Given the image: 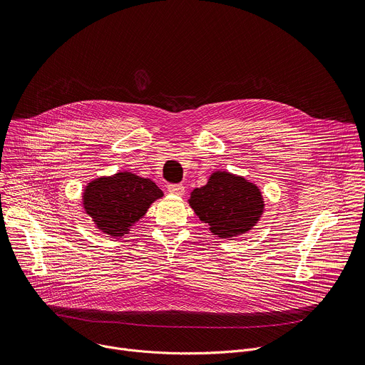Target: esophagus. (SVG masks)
<instances>
[{"mask_svg": "<svg viewBox=\"0 0 365 365\" xmlns=\"http://www.w3.org/2000/svg\"><path fill=\"white\" fill-rule=\"evenodd\" d=\"M168 190L172 193V195H176V196H182L185 193V186L183 185H169L168 186Z\"/></svg>", "mask_w": 365, "mask_h": 365, "instance_id": "34e87169", "label": "esophagus"}]
</instances>
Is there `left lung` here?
Masks as SVG:
<instances>
[{
	"label": "left lung",
	"instance_id": "8db88e82",
	"mask_svg": "<svg viewBox=\"0 0 365 365\" xmlns=\"http://www.w3.org/2000/svg\"><path fill=\"white\" fill-rule=\"evenodd\" d=\"M187 202L214 235L228 240L252 230L264 212L258 186L222 170L214 172L205 186L193 189Z\"/></svg>",
	"mask_w": 365,
	"mask_h": 365
}]
</instances>
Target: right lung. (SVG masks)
Returning a JSON list of instances; mask_svg holds the SVG:
<instances>
[{
	"instance_id": "obj_1",
	"label": "right lung",
	"mask_w": 365,
	"mask_h": 365,
	"mask_svg": "<svg viewBox=\"0 0 365 365\" xmlns=\"http://www.w3.org/2000/svg\"><path fill=\"white\" fill-rule=\"evenodd\" d=\"M162 196V189L151 179L118 172L89 182L83 189L82 203L96 230L110 237H123Z\"/></svg>"
}]
</instances>
